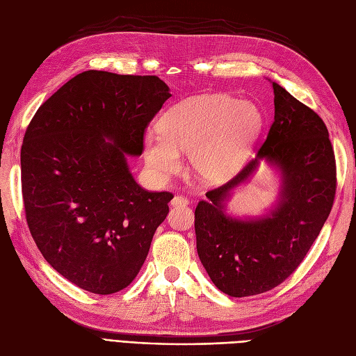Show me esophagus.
<instances>
[{
  "label": "esophagus",
  "mask_w": 356,
  "mask_h": 356,
  "mask_svg": "<svg viewBox=\"0 0 356 356\" xmlns=\"http://www.w3.org/2000/svg\"><path fill=\"white\" fill-rule=\"evenodd\" d=\"M188 204V200H187V197H182V196H175L174 199L170 200V207L172 208H186Z\"/></svg>",
  "instance_id": "esophagus-1"
}]
</instances>
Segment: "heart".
<instances>
[{"instance_id":"heart-1","label":"heart","mask_w":356,"mask_h":356,"mask_svg":"<svg viewBox=\"0 0 356 356\" xmlns=\"http://www.w3.org/2000/svg\"><path fill=\"white\" fill-rule=\"evenodd\" d=\"M261 126L263 115L254 102L222 93L193 96L161 114L159 131L144 134L145 166L152 177L165 181L181 169V154L188 153L191 170L202 181L218 184L242 168Z\"/></svg>"}]
</instances>
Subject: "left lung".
I'll return each instance as SVG.
<instances>
[{
	"label": "left lung",
	"instance_id": "1",
	"mask_svg": "<svg viewBox=\"0 0 356 356\" xmlns=\"http://www.w3.org/2000/svg\"><path fill=\"white\" fill-rule=\"evenodd\" d=\"M272 83L275 122L258 154L227 184L207 193L195 211L197 254L224 294L248 297L282 284L303 261L336 195V160L322 118ZM264 161L280 178L273 208L233 218L227 202Z\"/></svg>",
	"mask_w": 356,
	"mask_h": 356
}]
</instances>
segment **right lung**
Listing matches in <instances>:
<instances>
[{
	"instance_id": "obj_1",
	"label": "right lung",
	"mask_w": 356,
	"mask_h": 356,
	"mask_svg": "<svg viewBox=\"0 0 356 356\" xmlns=\"http://www.w3.org/2000/svg\"><path fill=\"white\" fill-rule=\"evenodd\" d=\"M156 75L84 71L32 118L20 152L29 232L46 261L93 294L136 277L172 193L147 191L129 156L169 98Z\"/></svg>"
}]
</instances>
